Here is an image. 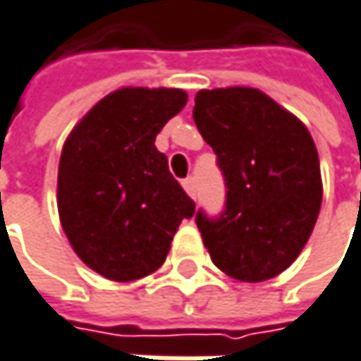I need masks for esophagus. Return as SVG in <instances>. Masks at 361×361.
<instances>
[{
	"instance_id": "esophagus-1",
	"label": "esophagus",
	"mask_w": 361,
	"mask_h": 361,
	"mask_svg": "<svg viewBox=\"0 0 361 361\" xmlns=\"http://www.w3.org/2000/svg\"><path fill=\"white\" fill-rule=\"evenodd\" d=\"M181 185H183V190L188 192L190 198H196V181H194V178H185L181 181Z\"/></svg>"
}]
</instances>
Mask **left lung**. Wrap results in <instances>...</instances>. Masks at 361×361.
I'll use <instances>...</instances> for the list:
<instances>
[{
  "mask_svg": "<svg viewBox=\"0 0 361 361\" xmlns=\"http://www.w3.org/2000/svg\"><path fill=\"white\" fill-rule=\"evenodd\" d=\"M194 121L227 188L219 216L196 213L214 267L246 283L277 277L300 256L320 213V163L308 128L247 86L200 90Z\"/></svg>",
  "mask_w": 361,
  "mask_h": 361,
  "instance_id": "left-lung-1",
  "label": "left lung"
}]
</instances>
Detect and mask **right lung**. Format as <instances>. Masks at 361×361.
<instances>
[{
  "mask_svg": "<svg viewBox=\"0 0 361 361\" xmlns=\"http://www.w3.org/2000/svg\"><path fill=\"white\" fill-rule=\"evenodd\" d=\"M180 88H119L70 132L57 171V211L74 252L111 281L154 273L196 204L154 147L183 109Z\"/></svg>",
  "mask_w": 361,
  "mask_h": 361,
  "instance_id": "1",
  "label": "right lung"
}]
</instances>
